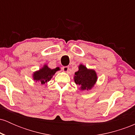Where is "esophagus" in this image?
Instances as JSON below:
<instances>
[{
  "mask_svg": "<svg viewBox=\"0 0 135 135\" xmlns=\"http://www.w3.org/2000/svg\"><path fill=\"white\" fill-rule=\"evenodd\" d=\"M62 69L64 71V72H68L69 71V67L68 66H63L62 67Z\"/></svg>",
  "mask_w": 135,
  "mask_h": 135,
  "instance_id": "obj_1",
  "label": "esophagus"
}]
</instances>
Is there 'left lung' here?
<instances>
[{"mask_svg": "<svg viewBox=\"0 0 135 135\" xmlns=\"http://www.w3.org/2000/svg\"><path fill=\"white\" fill-rule=\"evenodd\" d=\"M97 80V74L93 70H88L85 66L80 65L79 70L75 73L74 81L81 86L82 90L90 89Z\"/></svg>", "mask_w": 135, "mask_h": 135, "instance_id": "8db88e82", "label": "left lung"}]
</instances>
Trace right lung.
Instances as JSON below:
<instances>
[{
  "instance_id": "add662e5",
  "label": "right lung",
  "mask_w": 135,
  "mask_h": 135,
  "mask_svg": "<svg viewBox=\"0 0 135 135\" xmlns=\"http://www.w3.org/2000/svg\"><path fill=\"white\" fill-rule=\"evenodd\" d=\"M59 70V68L55 69H51L48 68L47 65H44L42 69L38 72L33 74V79L37 81L41 82V84H45L51 79L52 75L55 74L56 71Z\"/></svg>"
}]
</instances>
